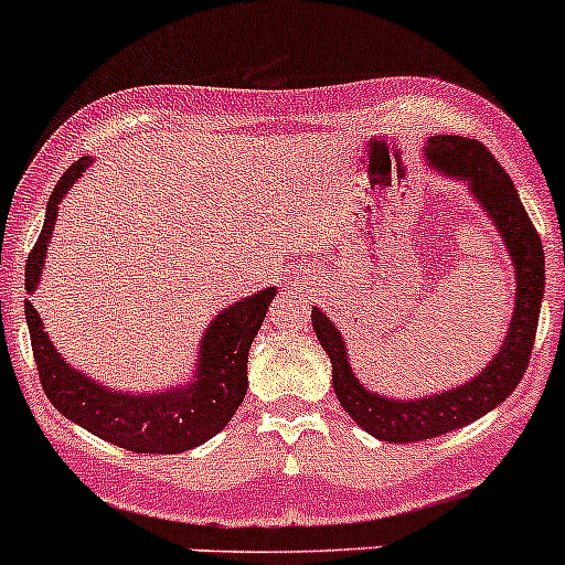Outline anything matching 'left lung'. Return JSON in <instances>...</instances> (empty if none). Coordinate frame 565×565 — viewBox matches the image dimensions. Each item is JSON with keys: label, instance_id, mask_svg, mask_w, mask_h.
I'll use <instances>...</instances> for the list:
<instances>
[{"label": "left lung", "instance_id": "1", "mask_svg": "<svg viewBox=\"0 0 565 565\" xmlns=\"http://www.w3.org/2000/svg\"><path fill=\"white\" fill-rule=\"evenodd\" d=\"M425 154H428V166L441 177L467 182L472 199L494 221L511 254L513 273H516V303H513L511 326L502 339L500 353L486 364L480 375H475L463 386L414 399H392L370 392L353 375L342 333L328 320L326 311L311 309V326L331 359L333 392L342 408L366 434L381 441H394V445L450 434L497 408L519 386L527 370L535 328H539L541 298H544V245L519 201L511 177L502 171L494 154L478 140L458 135H434L425 146Z\"/></svg>", "mask_w": 565, "mask_h": 565}]
</instances>
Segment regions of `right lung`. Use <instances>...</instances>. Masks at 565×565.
Returning a JSON list of instances; mask_svg holds the SVG:
<instances>
[{"mask_svg": "<svg viewBox=\"0 0 565 565\" xmlns=\"http://www.w3.org/2000/svg\"><path fill=\"white\" fill-rule=\"evenodd\" d=\"M87 166H90L87 157L74 162L63 173L54 193L49 195L41 237L26 256V295L35 292L38 281H41L49 237L57 223V204L68 193L71 184L85 173ZM273 298H276V289L267 287L221 311L199 344L201 353L193 381L188 386L157 394H124L90 381L71 364H65L63 355L43 331V322L30 298L24 300V315L43 392L60 414L76 422L79 428L90 430L98 439L124 447V450L173 456V452L193 450L221 434L234 411L239 408L245 388H248V348L265 322L267 306Z\"/></svg>", "mask_w": 565, "mask_h": 565, "instance_id": "obj_1", "label": "right lung"}]
</instances>
